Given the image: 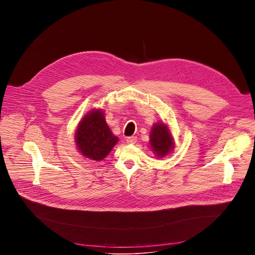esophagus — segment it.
Here are the masks:
<instances>
[{"label": "esophagus", "mask_w": 255, "mask_h": 255, "mask_svg": "<svg viewBox=\"0 0 255 255\" xmlns=\"http://www.w3.org/2000/svg\"><path fill=\"white\" fill-rule=\"evenodd\" d=\"M136 141H137V137H136V136L127 137V139H126V142H127L128 144H134V143H136Z\"/></svg>", "instance_id": "obj_1"}]
</instances>
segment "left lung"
<instances>
[{
  "label": "left lung",
  "mask_w": 255,
  "mask_h": 255,
  "mask_svg": "<svg viewBox=\"0 0 255 255\" xmlns=\"http://www.w3.org/2000/svg\"><path fill=\"white\" fill-rule=\"evenodd\" d=\"M150 147L157 157L167 155L174 147L173 138L166 124L163 122L155 123L150 132Z\"/></svg>",
  "instance_id": "1"
}]
</instances>
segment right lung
I'll list each match as a JSON object with an SVG mask.
<instances>
[{"label":"right lung","instance_id":"add662e5","mask_svg":"<svg viewBox=\"0 0 255 255\" xmlns=\"http://www.w3.org/2000/svg\"><path fill=\"white\" fill-rule=\"evenodd\" d=\"M77 147L87 158L100 161L104 159L118 142L106 123L100 109L90 111L80 122L75 134Z\"/></svg>","mask_w":255,"mask_h":255}]
</instances>
